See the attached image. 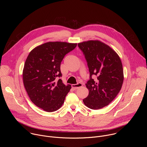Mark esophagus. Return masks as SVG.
<instances>
[{
  "label": "esophagus",
  "instance_id": "obj_1",
  "mask_svg": "<svg viewBox=\"0 0 147 147\" xmlns=\"http://www.w3.org/2000/svg\"><path fill=\"white\" fill-rule=\"evenodd\" d=\"M82 86V83H81V82H78L77 84H72L71 85V87L74 90H76V89H77V88H80Z\"/></svg>",
  "mask_w": 147,
  "mask_h": 147
}]
</instances>
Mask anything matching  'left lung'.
Instances as JSON below:
<instances>
[{
    "mask_svg": "<svg viewBox=\"0 0 147 147\" xmlns=\"http://www.w3.org/2000/svg\"><path fill=\"white\" fill-rule=\"evenodd\" d=\"M84 55L90 72L86 84L89 94L84 103L91 109L106 107L116 98L123 82V71L118 55L108 45L99 40H88L78 44ZM93 75L97 77L95 80Z\"/></svg>",
    "mask_w": 147,
    "mask_h": 147,
    "instance_id": "1",
    "label": "left lung"
}]
</instances>
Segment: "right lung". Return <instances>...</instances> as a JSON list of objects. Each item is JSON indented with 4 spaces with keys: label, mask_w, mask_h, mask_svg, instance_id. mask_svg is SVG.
<instances>
[{
    "label": "right lung",
    "mask_w": 147,
    "mask_h": 147,
    "mask_svg": "<svg viewBox=\"0 0 147 147\" xmlns=\"http://www.w3.org/2000/svg\"><path fill=\"white\" fill-rule=\"evenodd\" d=\"M77 44L49 42L29 53L24 66V86L33 103L45 111L52 112L64 103L71 86L59 79L61 62Z\"/></svg>",
    "instance_id": "add662e5"
}]
</instances>
